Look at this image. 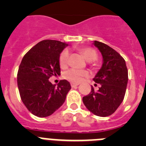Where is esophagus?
Masks as SVG:
<instances>
[{
    "label": "esophagus",
    "instance_id": "obj_1",
    "mask_svg": "<svg viewBox=\"0 0 146 146\" xmlns=\"http://www.w3.org/2000/svg\"><path fill=\"white\" fill-rule=\"evenodd\" d=\"M78 85H80L79 82H77V83H75V82H71V86H72V88L75 87V86H77Z\"/></svg>",
    "mask_w": 146,
    "mask_h": 146
}]
</instances>
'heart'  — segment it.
I'll return each mask as SVG.
<instances>
[{"label": "heart", "instance_id": "b5f03b06", "mask_svg": "<svg viewBox=\"0 0 146 146\" xmlns=\"http://www.w3.org/2000/svg\"><path fill=\"white\" fill-rule=\"evenodd\" d=\"M81 53L83 55L85 58L88 61L96 60L97 58V52L95 50L90 47H85L80 50ZM69 53L67 50H63L59 55V64L60 67L64 68L67 66L69 62ZM88 76V72L83 69H70L66 71L64 74V77L73 82H79L82 80L84 77Z\"/></svg>", "mask_w": 146, "mask_h": 146}]
</instances>
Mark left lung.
Wrapping results in <instances>:
<instances>
[{
  "mask_svg": "<svg viewBox=\"0 0 146 146\" xmlns=\"http://www.w3.org/2000/svg\"><path fill=\"white\" fill-rule=\"evenodd\" d=\"M94 44L101 52L103 64L94 81L100 84L97 91L91 86L88 95L82 102L89 111L101 117L115 113L123 102L128 82V70L123 57L112 47L94 41Z\"/></svg>",
  "mask_w": 146,
  "mask_h": 146,
  "instance_id": "8db88e82",
  "label": "left lung"
}]
</instances>
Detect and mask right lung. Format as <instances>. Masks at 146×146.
<instances>
[{
    "label": "right lung",
    "mask_w": 146,
    "mask_h": 146,
    "mask_svg": "<svg viewBox=\"0 0 146 146\" xmlns=\"http://www.w3.org/2000/svg\"><path fill=\"white\" fill-rule=\"evenodd\" d=\"M67 44L43 40L24 55L17 72V86L23 104L32 114L44 118L52 115L65 102L71 86L66 80L58 86L49 81L60 74L59 55Z\"/></svg>",
    "instance_id": "add662e5"
}]
</instances>
